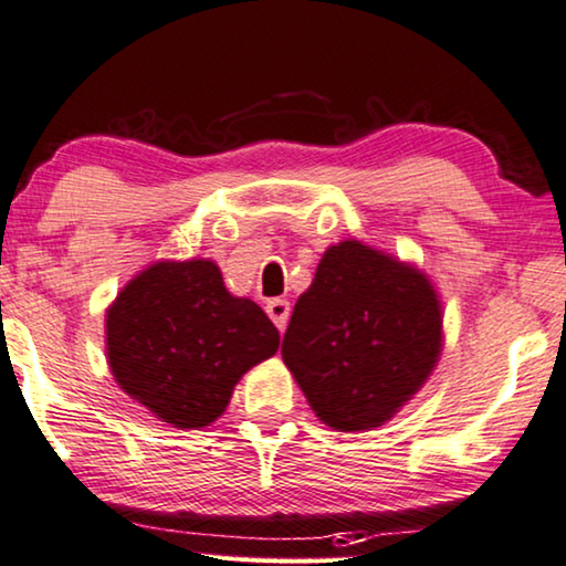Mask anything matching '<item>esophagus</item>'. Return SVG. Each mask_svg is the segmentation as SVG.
Returning a JSON list of instances; mask_svg holds the SVG:
<instances>
[{
  "instance_id": "esophagus-1",
  "label": "esophagus",
  "mask_w": 566,
  "mask_h": 566,
  "mask_svg": "<svg viewBox=\"0 0 566 566\" xmlns=\"http://www.w3.org/2000/svg\"><path fill=\"white\" fill-rule=\"evenodd\" d=\"M265 311L268 316L273 318V324L277 326V329H285V324H289V316H291V303L285 298H270L265 303Z\"/></svg>"
}]
</instances>
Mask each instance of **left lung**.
Segmentation results:
<instances>
[{
    "instance_id": "8db88e82",
    "label": "left lung",
    "mask_w": 566,
    "mask_h": 566,
    "mask_svg": "<svg viewBox=\"0 0 566 566\" xmlns=\"http://www.w3.org/2000/svg\"><path fill=\"white\" fill-rule=\"evenodd\" d=\"M439 347L441 311L423 273L339 242L293 308L281 355L318 419L363 431L421 388Z\"/></svg>"
}]
</instances>
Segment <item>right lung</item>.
Segmentation results:
<instances>
[{
  "label": "right lung",
  "instance_id": "obj_1",
  "mask_svg": "<svg viewBox=\"0 0 566 566\" xmlns=\"http://www.w3.org/2000/svg\"><path fill=\"white\" fill-rule=\"evenodd\" d=\"M281 334L250 298H234L211 260L158 263L106 314V355L122 390L178 429L224 413L237 380L275 355Z\"/></svg>",
  "mask_w": 566,
  "mask_h": 566
}]
</instances>
